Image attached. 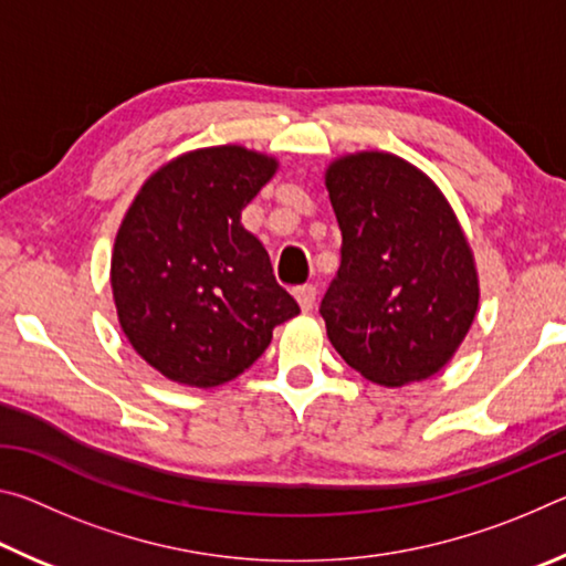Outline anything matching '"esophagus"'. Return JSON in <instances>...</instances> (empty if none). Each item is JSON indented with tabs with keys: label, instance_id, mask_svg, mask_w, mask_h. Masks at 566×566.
I'll use <instances>...</instances> for the list:
<instances>
[{
	"label": "esophagus",
	"instance_id": "esophagus-1",
	"mask_svg": "<svg viewBox=\"0 0 566 566\" xmlns=\"http://www.w3.org/2000/svg\"><path fill=\"white\" fill-rule=\"evenodd\" d=\"M294 300L300 302L302 312H312L314 304H317V286H312V284L296 286V290H294Z\"/></svg>",
	"mask_w": 566,
	"mask_h": 566
}]
</instances>
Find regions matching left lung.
I'll return each mask as SVG.
<instances>
[{
	"instance_id": "left-lung-1",
	"label": "left lung",
	"mask_w": 566,
	"mask_h": 566,
	"mask_svg": "<svg viewBox=\"0 0 566 566\" xmlns=\"http://www.w3.org/2000/svg\"><path fill=\"white\" fill-rule=\"evenodd\" d=\"M324 185L342 229V264L319 306L332 347L375 385L429 379L479 306L454 209L424 171L387 151L334 159Z\"/></svg>"
}]
</instances>
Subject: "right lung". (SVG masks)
I'll return each mask as SVG.
<instances>
[{
  "instance_id": "obj_1",
  "label": "right lung",
  "mask_w": 566,
  "mask_h": 566,
  "mask_svg": "<svg viewBox=\"0 0 566 566\" xmlns=\"http://www.w3.org/2000/svg\"><path fill=\"white\" fill-rule=\"evenodd\" d=\"M276 159L239 145L187 151L134 197L112 252V294L124 337L159 375L187 387L232 381L300 314L276 284L242 209Z\"/></svg>"
}]
</instances>
